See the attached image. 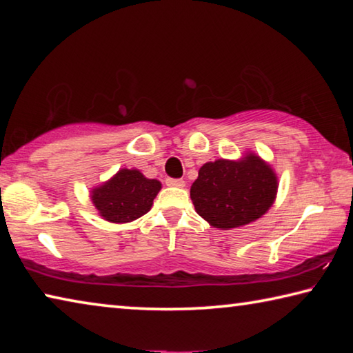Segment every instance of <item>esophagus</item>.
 Listing matches in <instances>:
<instances>
[{"mask_svg":"<svg viewBox=\"0 0 353 353\" xmlns=\"http://www.w3.org/2000/svg\"><path fill=\"white\" fill-rule=\"evenodd\" d=\"M166 185H168V187L183 188L185 187V181H182V179H171V177H168V179H166Z\"/></svg>","mask_w":353,"mask_h":353,"instance_id":"obj_1","label":"esophagus"}]
</instances>
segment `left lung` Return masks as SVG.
Returning <instances> with one entry per match:
<instances>
[{"instance_id": "left-lung-1", "label": "left lung", "mask_w": 353, "mask_h": 353, "mask_svg": "<svg viewBox=\"0 0 353 353\" xmlns=\"http://www.w3.org/2000/svg\"><path fill=\"white\" fill-rule=\"evenodd\" d=\"M277 176L254 152L240 160L219 159L201 166L190 196L196 212L221 230L261 218L276 201Z\"/></svg>"}]
</instances>
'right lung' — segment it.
Returning a JSON list of instances; mask_svg holds the SVG:
<instances>
[{"instance_id": "add662e5", "label": "right lung", "mask_w": 353, "mask_h": 353, "mask_svg": "<svg viewBox=\"0 0 353 353\" xmlns=\"http://www.w3.org/2000/svg\"><path fill=\"white\" fill-rule=\"evenodd\" d=\"M160 188L162 183L155 179L145 177L139 170L124 168L92 190V202L105 221L130 223L151 210Z\"/></svg>"}]
</instances>
